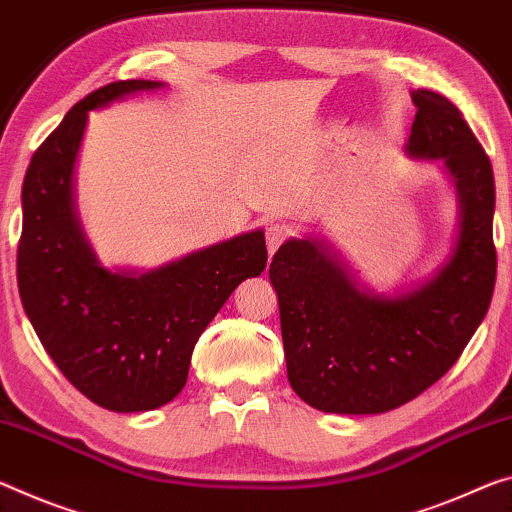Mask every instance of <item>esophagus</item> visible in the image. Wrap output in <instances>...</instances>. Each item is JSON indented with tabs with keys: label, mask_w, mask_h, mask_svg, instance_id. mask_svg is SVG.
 I'll use <instances>...</instances> for the list:
<instances>
[{
	"label": "esophagus",
	"mask_w": 512,
	"mask_h": 512,
	"mask_svg": "<svg viewBox=\"0 0 512 512\" xmlns=\"http://www.w3.org/2000/svg\"><path fill=\"white\" fill-rule=\"evenodd\" d=\"M289 237V227L285 223H271L266 227V248H269V255L278 250L285 239Z\"/></svg>",
	"instance_id": "esophagus-1"
}]
</instances>
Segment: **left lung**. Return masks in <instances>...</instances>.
<instances>
[{"instance_id": "1", "label": "left lung", "mask_w": 512, "mask_h": 512, "mask_svg": "<svg viewBox=\"0 0 512 512\" xmlns=\"http://www.w3.org/2000/svg\"><path fill=\"white\" fill-rule=\"evenodd\" d=\"M410 157L437 159L458 193L460 234L433 278L401 296L360 289L328 243L289 239L273 255L287 376L312 408L380 415L449 371L488 314L497 250L492 164L453 102L412 91Z\"/></svg>"}]
</instances>
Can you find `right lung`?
I'll return each instance as SVG.
<instances>
[{"label":"right lung","mask_w":512,"mask_h":512,"mask_svg":"<svg viewBox=\"0 0 512 512\" xmlns=\"http://www.w3.org/2000/svg\"><path fill=\"white\" fill-rule=\"evenodd\" d=\"M161 86L127 79L86 95L34 152L22 184L18 289L24 312L63 376L113 412H145L173 401L186 385L202 330L232 291L266 266L262 230L148 273L97 264L72 198L88 111Z\"/></svg>","instance_id":"right-lung-1"}]
</instances>
